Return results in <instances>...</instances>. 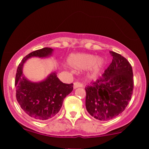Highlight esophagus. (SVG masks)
I'll return each instance as SVG.
<instances>
[{
    "label": "esophagus",
    "mask_w": 149,
    "mask_h": 149,
    "mask_svg": "<svg viewBox=\"0 0 149 149\" xmlns=\"http://www.w3.org/2000/svg\"><path fill=\"white\" fill-rule=\"evenodd\" d=\"M83 86H84V85H83V83H80V82H76V83H74V84H73V88H74V89L78 88H83Z\"/></svg>",
    "instance_id": "obj_1"
}]
</instances>
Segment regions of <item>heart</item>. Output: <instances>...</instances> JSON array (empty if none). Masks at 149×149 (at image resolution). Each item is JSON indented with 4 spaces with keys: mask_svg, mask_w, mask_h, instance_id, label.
<instances>
[{
    "mask_svg": "<svg viewBox=\"0 0 149 149\" xmlns=\"http://www.w3.org/2000/svg\"><path fill=\"white\" fill-rule=\"evenodd\" d=\"M68 63L73 68L78 70H85L91 68L90 76L94 78L100 73L104 65L102 59L96 56L88 54H71L68 58Z\"/></svg>",
    "mask_w": 149,
    "mask_h": 149,
    "instance_id": "obj_1",
    "label": "heart"
}]
</instances>
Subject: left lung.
Here are the masks:
<instances>
[{"label":"left lung","instance_id":"obj_1","mask_svg":"<svg viewBox=\"0 0 149 149\" xmlns=\"http://www.w3.org/2000/svg\"><path fill=\"white\" fill-rule=\"evenodd\" d=\"M112 62L104 73L85 88V107L92 117L107 121L120 114L131 100L134 88L132 68L122 55L111 51Z\"/></svg>","mask_w":149,"mask_h":149}]
</instances>
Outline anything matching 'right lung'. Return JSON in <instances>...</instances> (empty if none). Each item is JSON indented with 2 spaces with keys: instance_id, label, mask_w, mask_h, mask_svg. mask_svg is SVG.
<instances>
[{
  "instance_id": "add662e5",
  "label": "right lung",
  "mask_w": 149,
  "mask_h": 149,
  "mask_svg": "<svg viewBox=\"0 0 149 149\" xmlns=\"http://www.w3.org/2000/svg\"><path fill=\"white\" fill-rule=\"evenodd\" d=\"M52 51L50 47H44L29 53L24 57L17 70V100L24 111L37 120H49L57 114L64 98L73 89V83H62L57 78L56 72L52 73L45 80L39 83H32L22 74L23 64L29 58L48 57Z\"/></svg>"
}]
</instances>
